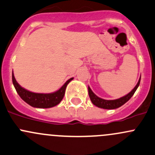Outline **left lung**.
I'll use <instances>...</instances> for the list:
<instances>
[{
	"mask_svg": "<svg viewBox=\"0 0 155 155\" xmlns=\"http://www.w3.org/2000/svg\"><path fill=\"white\" fill-rule=\"evenodd\" d=\"M140 79L141 76L140 78L139 81H138L137 84H136L134 89L131 91L130 93H128L127 95L124 96V97H121L120 99H114V100H106V99H104L102 98H99V97H97L90 88V87L88 86V94L90 99L92 102V103L94 105L97 106L100 108H104V109H115L117 107H120L123 105H124L125 102H128L130 99L131 98V97L134 95V94L135 93V91H137V87H139L140 82Z\"/></svg>",
	"mask_w": 155,
	"mask_h": 155,
	"instance_id": "obj_1",
	"label": "left lung"
}]
</instances>
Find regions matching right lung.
I'll list each match as a JSON object with an SVG mask.
<instances>
[{
  "mask_svg": "<svg viewBox=\"0 0 155 155\" xmlns=\"http://www.w3.org/2000/svg\"><path fill=\"white\" fill-rule=\"evenodd\" d=\"M73 79V78L68 79L64 83V85L56 92L50 93V94H38V93L31 92L22 87L15 80L12 72V83L21 98L32 107H38V108H49L59 104L64 96L67 85Z\"/></svg>",
  "mask_w": 155,
  "mask_h": 155,
  "instance_id": "1",
  "label": "right lung"
}]
</instances>
